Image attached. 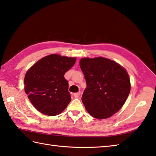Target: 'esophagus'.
<instances>
[{
    "label": "esophagus",
    "mask_w": 156,
    "mask_h": 156,
    "mask_svg": "<svg viewBox=\"0 0 156 156\" xmlns=\"http://www.w3.org/2000/svg\"><path fill=\"white\" fill-rule=\"evenodd\" d=\"M80 94H81V92H78L77 93H75L74 94V97H75V98H79V97L80 96Z\"/></svg>",
    "instance_id": "1"
}]
</instances>
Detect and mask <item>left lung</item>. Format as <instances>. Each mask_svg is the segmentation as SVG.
<instances>
[{
    "mask_svg": "<svg viewBox=\"0 0 156 156\" xmlns=\"http://www.w3.org/2000/svg\"><path fill=\"white\" fill-rule=\"evenodd\" d=\"M87 87L82 102L96 119H106L122 107L130 92V81L124 68L102 57L84 58L79 62Z\"/></svg>",
    "mask_w": 156,
    "mask_h": 156,
    "instance_id": "left-lung-1",
    "label": "left lung"
}]
</instances>
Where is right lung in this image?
Here are the masks:
<instances>
[{
	"mask_svg": "<svg viewBox=\"0 0 156 156\" xmlns=\"http://www.w3.org/2000/svg\"><path fill=\"white\" fill-rule=\"evenodd\" d=\"M75 62V58L51 54L39 60L26 72L25 92L39 112L57 115L69 104L71 98L64 74Z\"/></svg>",
	"mask_w": 156,
	"mask_h": 156,
	"instance_id": "add662e5",
	"label": "right lung"
}]
</instances>
